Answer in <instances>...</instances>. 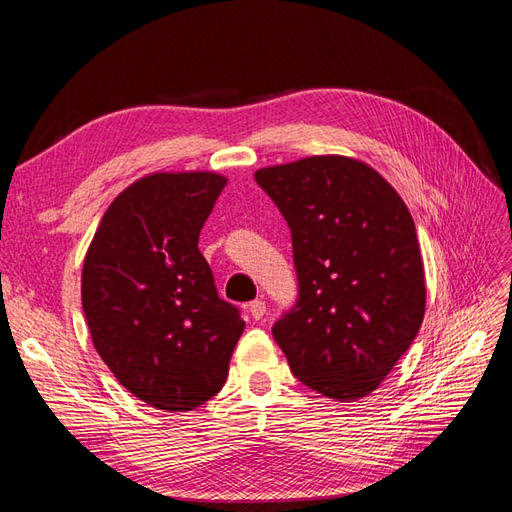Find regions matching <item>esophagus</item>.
<instances>
[{
    "label": "esophagus",
    "instance_id": "obj_1",
    "mask_svg": "<svg viewBox=\"0 0 512 512\" xmlns=\"http://www.w3.org/2000/svg\"><path fill=\"white\" fill-rule=\"evenodd\" d=\"M250 314H252V318H254V320H260L262 316L267 314V303L262 301V299L252 301V303H250Z\"/></svg>",
    "mask_w": 512,
    "mask_h": 512
}]
</instances>
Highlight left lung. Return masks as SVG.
<instances>
[{
	"label": "left lung",
	"instance_id": "left-lung-1",
	"mask_svg": "<svg viewBox=\"0 0 512 512\" xmlns=\"http://www.w3.org/2000/svg\"><path fill=\"white\" fill-rule=\"evenodd\" d=\"M254 179L292 232L299 301L273 327L292 374L335 401L374 393L425 316L406 203L376 168L348 156L265 166Z\"/></svg>",
	"mask_w": 512,
	"mask_h": 512
}]
</instances>
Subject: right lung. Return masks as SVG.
Returning <instances> with one entry per match:
<instances>
[{
	"instance_id": "1",
	"label": "right lung",
	"mask_w": 512,
	"mask_h": 512,
	"mask_svg": "<svg viewBox=\"0 0 512 512\" xmlns=\"http://www.w3.org/2000/svg\"><path fill=\"white\" fill-rule=\"evenodd\" d=\"M226 183L213 170L136 179L106 209L85 254L91 342L121 386L164 412L194 410L220 393L245 329L198 250Z\"/></svg>"
}]
</instances>
